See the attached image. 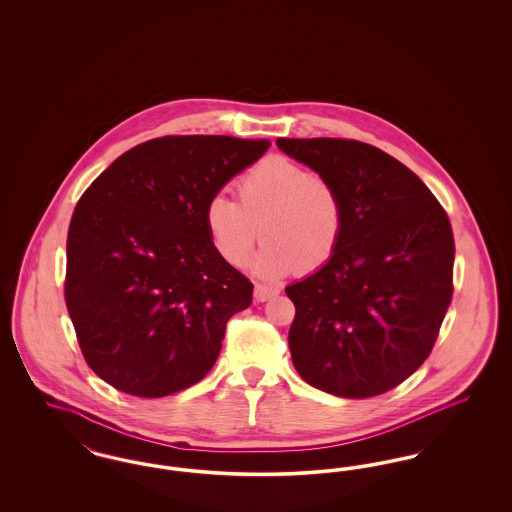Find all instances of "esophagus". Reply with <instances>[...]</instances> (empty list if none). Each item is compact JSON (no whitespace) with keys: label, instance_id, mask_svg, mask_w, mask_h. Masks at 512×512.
Segmentation results:
<instances>
[{"label":"esophagus","instance_id":"34e87169","mask_svg":"<svg viewBox=\"0 0 512 512\" xmlns=\"http://www.w3.org/2000/svg\"><path fill=\"white\" fill-rule=\"evenodd\" d=\"M274 295H278V290L276 288H272V286H267V284H255V299L257 301H268V299H272Z\"/></svg>","mask_w":512,"mask_h":512}]
</instances>
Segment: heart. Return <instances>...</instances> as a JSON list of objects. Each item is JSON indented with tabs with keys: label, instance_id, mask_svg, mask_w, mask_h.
Masks as SVG:
<instances>
[{
	"label": "heart",
	"instance_id": "heart-1",
	"mask_svg": "<svg viewBox=\"0 0 512 512\" xmlns=\"http://www.w3.org/2000/svg\"><path fill=\"white\" fill-rule=\"evenodd\" d=\"M236 195H213L205 228L220 257L242 267L261 234L255 270L286 276L313 274L338 253L347 230V205L338 184L284 155H270L242 174Z\"/></svg>",
	"mask_w": 512,
	"mask_h": 512
}]
</instances>
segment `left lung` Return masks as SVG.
I'll return each mask as SVG.
<instances>
[{
  "label": "left lung",
  "instance_id": "obj_1",
  "mask_svg": "<svg viewBox=\"0 0 512 512\" xmlns=\"http://www.w3.org/2000/svg\"><path fill=\"white\" fill-rule=\"evenodd\" d=\"M334 180L347 230L336 257L286 288L299 376L326 393H386L422 365L453 297L451 222L428 186L386 151L343 138H278Z\"/></svg>",
  "mask_w": 512,
  "mask_h": 512
}]
</instances>
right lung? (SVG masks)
I'll return each mask as SVG.
<instances>
[{"mask_svg": "<svg viewBox=\"0 0 512 512\" xmlns=\"http://www.w3.org/2000/svg\"><path fill=\"white\" fill-rule=\"evenodd\" d=\"M267 140L163 136L128 149L78 199L65 303L88 366L117 390L163 397L197 384L253 284L228 265L205 207Z\"/></svg>", "mask_w": 512, "mask_h": 512, "instance_id": "obj_1", "label": "right lung"}]
</instances>
